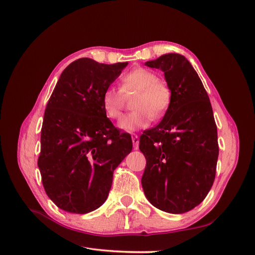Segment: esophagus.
Segmentation results:
<instances>
[{"mask_svg":"<svg viewBox=\"0 0 255 255\" xmlns=\"http://www.w3.org/2000/svg\"><path fill=\"white\" fill-rule=\"evenodd\" d=\"M132 141L134 144V149L137 150L138 146H139V137H138V135L132 134Z\"/></svg>","mask_w":255,"mask_h":255,"instance_id":"34e87169","label":"esophagus"}]
</instances>
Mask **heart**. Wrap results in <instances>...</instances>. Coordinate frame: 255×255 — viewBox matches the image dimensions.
<instances>
[{
  "label": "heart",
  "instance_id": "b5f03b06",
  "mask_svg": "<svg viewBox=\"0 0 255 255\" xmlns=\"http://www.w3.org/2000/svg\"><path fill=\"white\" fill-rule=\"evenodd\" d=\"M133 94H136L132 101L134 111L118 122L119 128L127 132L148 128L152 119L164 116L171 104L172 92L169 85L149 69L137 67L122 76L120 89L111 86L103 91L101 103L107 117L119 118L126 97Z\"/></svg>",
  "mask_w": 255,
  "mask_h": 255
}]
</instances>
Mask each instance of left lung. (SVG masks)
I'll return each instance as SVG.
<instances>
[{
  "label": "left lung",
  "mask_w": 255,
  "mask_h": 255,
  "mask_svg": "<svg viewBox=\"0 0 255 255\" xmlns=\"http://www.w3.org/2000/svg\"><path fill=\"white\" fill-rule=\"evenodd\" d=\"M144 65L164 72L172 99L163 120L140 136L146 159L141 185L153 206L183 214L203 201L215 180L219 146L213 109L183 55L169 53Z\"/></svg>",
  "instance_id": "8db88e82"
}]
</instances>
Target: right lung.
I'll list each match as a JSON object with an SVG mask.
<instances>
[{
  "mask_svg": "<svg viewBox=\"0 0 255 255\" xmlns=\"http://www.w3.org/2000/svg\"><path fill=\"white\" fill-rule=\"evenodd\" d=\"M127 66L74 60L45 107L38 167L48 197L66 212L87 214L101 206L114 170L132 151L130 135L114 127L101 103L103 91Z\"/></svg>",
  "mask_w": 255,
  "mask_h": 255,
  "instance_id": "right-lung-1",
  "label": "right lung"
}]
</instances>
